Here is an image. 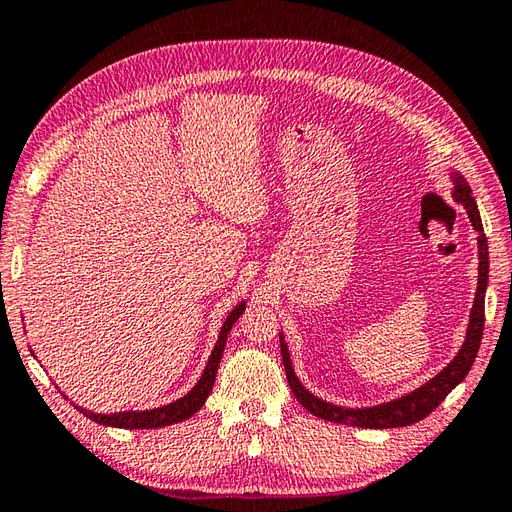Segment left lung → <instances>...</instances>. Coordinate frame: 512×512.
<instances>
[{"label":"left lung","instance_id":"left-lung-1","mask_svg":"<svg viewBox=\"0 0 512 512\" xmlns=\"http://www.w3.org/2000/svg\"><path fill=\"white\" fill-rule=\"evenodd\" d=\"M453 199L467 208L473 230L480 232V236H478V245H480L478 293H475L467 339H464V344L456 355V359H453L440 374H436V377L429 383H425L423 388H418L416 392L403 396V399H399V401L385 403L379 407H370V410H344V407H337V405L315 399L313 394H309L302 388V383L298 381V377H295V372L291 368V359H289V350H287L285 339L280 337L282 363H285L289 388L295 394V399L302 403L304 410H309L317 418L331 420V423H342V425H352V427H368V429L405 427V425L418 423V420H423L425 416L434 412L436 407L445 401V396L453 388H456V385L464 377H467L475 357H478L482 333H484V293H486V282H488V247H486V236H484V227H482L478 206H475V199L471 197V188L464 184L462 179H456Z\"/></svg>","mask_w":512,"mask_h":512}]
</instances>
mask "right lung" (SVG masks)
Masks as SVG:
<instances>
[{
  "instance_id": "add662e5",
  "label": "right lung",
  "mask_w": 512,
  "mask_h": 512,
  "mask_svg": "<svg viewBox=\"0 0 512 512\" xmlns=\"http://www.w3.org/2000/svg\"><path fill=\"white\" fill-rule=\"evenodd\" d=\"M245 311V304H238L236 309L227 315V320L223 322V328L219 333V342L214 346L212 355L208 359V366L203 370L199 383L192 388L184 399H179L170 405L157 407V410H146V412H120V414H94L89 410H83V407H76L85 414L87 418H92L98 425H107V427H122V429H153V427H164V425H173L181 423V420L190 418L195 412H199L203 403L212 392L214 379H217V370H219V361L223 357V348H225V339L227 333L232 331V324L241 317Z\"/></svg>"
}]
</instances>
